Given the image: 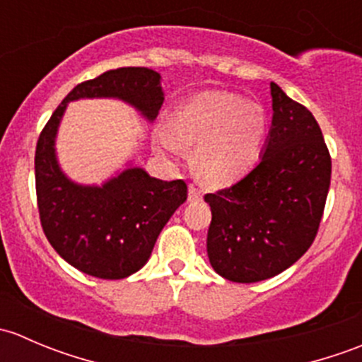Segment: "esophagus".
<instances>
[{
    "instance_id": "1",
    "label": "esophagus",
    "mask_w": 362,
    "mask_h": 362,
    "mask_svg": "<svg viewBox=\"0 0 362 362\" xmlns=\"http://www.w3.org/2000/svg\"><path fill=\"white\" fill-rule=\"evenodd\" d=\"M202 198V191L198 187H194V185H189V202H199Z\"/></svg>"
}]
</instances>
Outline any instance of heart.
I'll return each mask as SVG.
<instances>
[{"label":"heart","instance_id":"heart-1","mask_svg":"<svg viewBox=\"0 0 362 362\" xmlns=\"http://www.w3.org/2000/svg\"><path fill=\"white\" fill-rule=\"evenodd\" d=\"M268 113L254 101L226 90H206L178 105L168 117L163 151L194 147V171L211 187L238 180L255 164L268 133Z\"/></svg>","mask_w":362,"mask_h":362}]
</instances>
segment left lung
<instances>
[{
    "mask_svg": "<svg viewBox=\"0 0 362 362\" xmlns=\"http://www.w3.org/2000/svg\"><path fill=\"white\" fill-rule=\"evenodd\" d=\"M272 101L261 160L231 187L204 196L208 259L231 282H261L293 266L315 240L329 191L331 156L315 117L275 82Z\"/></svg>",
    "mask_w": 362,
    "mask_h": 362,
    "instance_id": "1",
    "label": "left lung"
}]
</instances>
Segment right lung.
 Wrapping results in <instances>:
<instances>
[{"label": "right lung", "mask_w": 362, "mask_h": 362, "mask_svg": "<svg viewBox=\"0 0 362 362\" xmlns=\"http://www.w3.org/2000/svg\"><path fill=\"white\" fill-rule=\"evenodd\" d=\"M83 98H115L154 120L164 101L160 75L148 68H117L78 83L52 113L36 144V199L47 240L73 268L120 280L144 268L159 233L187 199V185L184 180H159L136 166L103 185L69 180L57 163L56 136L69 101Z\"/></svg>", "instance_id": "add662e5"}]
</instances>
